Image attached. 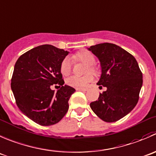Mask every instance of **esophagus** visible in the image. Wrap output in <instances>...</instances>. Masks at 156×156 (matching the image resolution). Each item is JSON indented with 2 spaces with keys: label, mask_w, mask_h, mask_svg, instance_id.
I'll return each mask as SVG.
<instances>
[{
  "label": "esophagus",
  "mask_w": 156,
  "mask_h": 156,
  "mask_svg": "<svg viewBox=\"0 0 156 156\" xmlns=\"http://www.w3.org/2000/svg\"><path fill=\"white\" fill-rule=\"evenodd\" d=\"M76 90H79V91H87L88 89H86V88H76Z\"/></svg>",
  "instance_id": "1"
}]
</instances>
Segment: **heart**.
Instances as JSON below:
<instances>
[{
  "label": "heart",
  "mask_w": 156,
  "mask_h": 156,
  "mask_svg": "<svg viewBox=\"0 0 156 156\" xmlns=\"http://www.w3.org/2000/svg\"><path fill=\"white\" fill-rule=\"evenodd\" d=\"M73 59L76 61H80V62L87 64L88 67L86 70V73H90L92 74H97L98 73L96 67L94 65V64L95 63V57L92 52L89 51H80L73 55ZM71 61L68 58H65L61 63V66H60L61 73L64 76H68L71 72ZM92 81V76L91 75H86V76H82V77L72 76L67 78L66 83L72 87L81 88L87 86L89 83Z\"/></svg>",
  "instance_id": "b5f03b06"
}]
</instances>
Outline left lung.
Here are the masks:
<instances>
[{
	"mask_svg": "<svg viewBox=\"0 0 156 156\" xmlns=\"http://www.w3.org/2000/svg\"><path fill=\"white\" fill-rule=\"evenodd\" d=\"M88 49L101 64V75L97 85L107 88L90 107L104 121L115 122L130 113L138 102L143 73L135 58L117 44L101 43Z\"/></svg>",
	"mask_w": 156,
	"mask_h": 156,
	"instance_id": "left-lung-1",
	"label": "left lung"
}]
</instances>
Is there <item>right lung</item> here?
Wrapping results in <instances>:
<instances>
[{
	"label": "right lung",
	"mask_w": 156,
	"mask_h": 156,
	"mask_svg": "<svg viewBox=\"0 0 156 156\" xmlns=\"http://www.w3.org/2000/svg\"><path fill=\"white\" fill-rule=\"evenodd\" d=\"M67 51L43 44L28 51L16 61L11 89L20 110L42 126L59 122L69 108L68 101L75 89L64 84L60 66ZM62 87L55 93L50 86Z\"/></svg>",
	"instance_id": "1"
}]
</instances>
